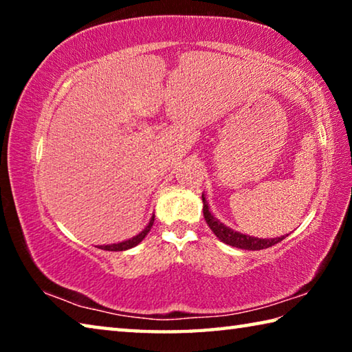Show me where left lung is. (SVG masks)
Listing matches in <instances>:
<instances>
[{
	"label": "left lung",
	"instance_id": "left-lung-1",
	"mask_svg": "<svg viewBox=\"0 0 352 352\" xmlns=\"http://www.w3.org/2000/svg\"><path fill=\"white\" fill-rule=\"evenodd\" d=\"M201 200H204V216L208 226H210L212 233L216 234L220 241L225 242L226 245L242 248V250H264L275 245L278 242H281L285 237V236H281V237H275V239H259V237L237 233V231L228 228V226H225L223 223H220V220H217L212 216L210 208H208V201L204 194H201Z\"/></svg>",
	"mask_w": 352,
	"mask_h": 352
}]
</instances>
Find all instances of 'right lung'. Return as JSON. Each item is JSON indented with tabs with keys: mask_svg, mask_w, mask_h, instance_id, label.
Masks as SVG:
<instances>
[{
	"mask_svg": "<svg viewBox=\"0 0 352 352\" xmlns=\"http://www.w3.org/2000/svg\"><path fill=\"white\" fill-rule=\"evenodd\" d=\"M153 220H155V216H152L151 222H148V225L146 226V228L142 230L138 236L132 237V239L124 241V242H119V243H111V245H100V247H98V248L107 250V252H124V250H129V248H132V247H135V245H138V243L147 236L148 231H151L152 225H153Z\"/></svg>",
	"mask_w": 352,
	"mask_h": 352,
	"instance_id": "add662e5",
	"label": "right lung"
}]
</instances>
